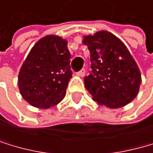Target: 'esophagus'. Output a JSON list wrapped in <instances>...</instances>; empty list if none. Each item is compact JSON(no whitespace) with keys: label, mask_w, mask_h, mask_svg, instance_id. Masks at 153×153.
<instances>
[{"label":"esophagus","mask_w":153,"mask_h":153,"mask_svg":"<svg viewBox=\"0 0 153 153\" xmlns=\"http://www.w3.org/2000/svg\"><path fill=\"white\" fill-rule=\"evenodd\" d=\"M85 68H82L80 71H78L77 72V75L78 76H81V77H83V76H85Z\"/></svg>","instance_id":"esophagus-1"}]
</instances>
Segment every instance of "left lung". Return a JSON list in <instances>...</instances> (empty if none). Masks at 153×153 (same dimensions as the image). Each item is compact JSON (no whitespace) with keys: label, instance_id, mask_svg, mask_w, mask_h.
<instances>
[{"label":"left lung","instance_id":"left-lung-1","mask_svg":"<svg viewBox=\"0 0 153 153\" xmlns=\"http://www.w3.org/2000/svg\"><path fill=\"white\" fill-rule=\"evenodd\" d=\"M90 51L91 70L84 78L93 100L108 108H120L136 97L141 74L133 56L120 39L107 31L84 38Z\"/></svg>","mask_w":153,"mask_h":153}]
</instances>
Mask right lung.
Listing matches in <instances>:
<instances>
[{
	"label": "right lung",
	"mask_w": 153,
	"mask_h": 153,
	"mask_svg": "<svg viewBox=\"0 0 153 153\" xmlns=\"http://www.w3.org/2000/svg\"><path fill=\"white\" fill-rule=\"evenodd\" d=\"M70 57L67 41L59 36H47L36 42L19 74V88L26 102L42 109L61 102L72 76Z\"/></svg>",
	"instance_id": "obj_1"
}]
</instances>
